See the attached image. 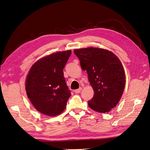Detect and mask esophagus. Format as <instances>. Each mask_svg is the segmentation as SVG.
Instances as JSON below:
<instances>
[{"label":"esophagus","instance_id":"esophagus-1","mask_svg":"<svg viewBox=\"0 0 150 150\" xmlns=\"http://www.w3.org/2000/svg\"><path fill=\"white\" fill-rule=\"evenodd\" d=\"M81 87H80V88H79L78 89H76V90H75L74 91V92L75 93H76V94H78V93H80V92L81 91Z\"/></svg>","mask_w":150,"mask_h":150}]
</instances>
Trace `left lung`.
Masks as SVG:
<instances>
[{
  "label": "left lung",
  "instance_id": "left-lung-1",
  "mask_svg": "<svg viewBox=\"0 0 150 150\" xmlns=\"http://www.w3.org/2000/svg\"><path fill=\"white\" fill-rule=\"evenodd\" d=\"M82 69L86 71L94 94L88 101L94 110L106 113L120 101L125 87L126 77L121 61L108 50L88 47L74 49Z\"/></svg>",
  "mask_w": 150,
  "mask_h": 150
}]
</instances>
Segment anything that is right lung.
Instances as JSON below:
<instances>
[{"label": "right lung", "mask_w": 150, "mask_h": 150, "mask_svg": "<svg viewBox=\"0 0 150 150\" xmlns=\"http://www.w3.org/2000/svg\"><path fill=\"white\" fill-rule=\"evenodd\" d=\"M71 54V50L57 52L40 59L30 69L25 91L38 112L56 116L64 112L71 96L63 70Z\"/></svg>", "instance_id": "1"}]
</instances>
